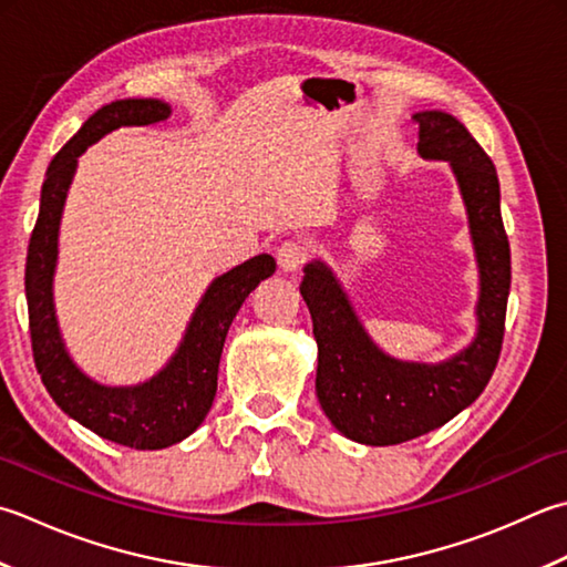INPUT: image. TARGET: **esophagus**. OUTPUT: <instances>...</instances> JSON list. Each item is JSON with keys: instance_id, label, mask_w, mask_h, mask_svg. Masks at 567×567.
Segmentation results:
<instances>
[{"instance_id": "obj_1", "label": "esophagus", "mask_w": 567, "mask_h": 567, "mask_svg": "<svg viewBox=\"0 0 567 567\" xmlns=\"http://www.w3.org/2000/svg\"><path fill=\"white\" fill-rule=\"evenodd\" d=\"M307 246L302 240H285L280 248H277V265L285 272H295L307 262Z\"/></svg>"}]
</instances>
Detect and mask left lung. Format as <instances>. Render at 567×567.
<instances>
[{
    "mask_svg": "<svg viewBox=\"0 0 567 567\" xmlns=\"http://www.w3.org/2000/svg\"><path fill=\"white\" fill-rule=\"evenodd\" d=\"M417 152L450 162L467 206L480 265L476 337L442 363H410L383 353L353 312L324 262H309L299 285L317 339V398L341 435L373 447L425 435L472 405L489 383L504 341L512 250L498 206V176L480 142L457 117L440 110L415 113Z\"/></svg>",
    "mask_w": 567,
    "mask_h": 567,
    "instance_id": "left-lung-1",
    "label": "left lung"
}]
</instances>
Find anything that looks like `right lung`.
Wrapping results in <instances>:
<instances>
[{
  "mask_svg": "<svg viewBox=\"0 0 567 567\" xmlns=\"http://www.w3.org/2000/svg\"><path fill=\"white\" fill-rule=\"evenodd\" d=\"M172 107L154 97H127L103 105L63 144L41 186L39 218L27 252V305L33 363L49 395L65 415L103 440L135 450L176 445L204 423L216 398L218 363L230 321L262 280L275 272L272 255H255L216 277L188 321L186 334L164 369L140 385H103L78 369L65 351L53 312V272L59 226L78 157L117 127L154 125Z\"/></svg>",
  "mask_w": 567,
  "mask_h": 567,
  "instance_id": "add662e5",
  "label": "right lung"
}]
</instances>
